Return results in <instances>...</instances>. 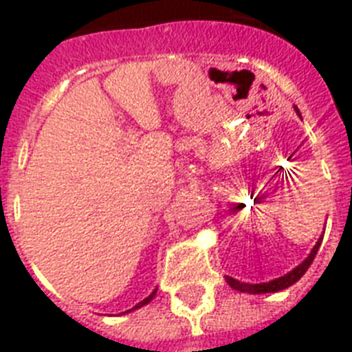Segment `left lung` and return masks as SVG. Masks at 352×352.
I'll list each match as a JSON object with an SVG mask.
<instances>
[{"label":"left lung","mask_w":352,"mask_h":352,"mask_svg":"<svg viewBox=\"0 0 352 352\" xmlns=\"http://www.w3.org/2000/svg\"><path fill=\"white\" fill-rule=\"evenodd\" d=\"M296 113H300L298 109H296ZM321 241H322V238L317 241L316 247H314L312 252H310V256L307 257V259H305L300 266H296V268L292 270V272H289L287 275L280 276V278H275V280H272V282H264V284H247V282H239V280H236V278H231V276H226L227 284L231 285L232 289H236V291L250 292V294H264V292H276V291H282V289H287L289 285H292L294 282L300 280L301 276L305 275V272L309 270V266L312 264V261L316 259V254H317V250H319V245H321Z\"/></svg>","instance_id":"obj_1"}]
</instances>
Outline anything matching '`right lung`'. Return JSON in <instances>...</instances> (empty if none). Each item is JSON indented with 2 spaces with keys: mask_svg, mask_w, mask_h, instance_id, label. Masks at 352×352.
<instances>
[{
  "mask_svg": "<svg viewBox=\"0 0 352 352\" xmlns=\"http://www.w3.org/2000/svg\"><path fill=\"white\" fill-rule=\"evenodd\" d=\"M155 294H157V289H155V291H153V292H151V294H149V296H148V298H144V300H142V301H141V303H138V305H135V307H133V309H132V310H135V309H141L142 305L149 303V301L153 300V296H155ZM129 312H130V310H129Z\"/></svg>",
  "mask_w": 352,
  "mask_h": 352,
  "instance_id": "1",
  "label": "right lung"
}]
</instances>
